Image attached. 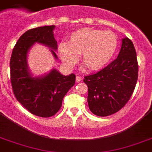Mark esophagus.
<instances>
[{
	"mask_svg": "<svg viewBox=\"0 0 152 152\" xmlns=\"http://www.w3.org/2000/svg\"><path fill=\"white\" fill-rule=\"evenodd\" d=\"M81 80H82V78H81L80 76H76V83H80Z\"/></svg>",
	"mask_w": 152,
	"mask_h": 152,
	"instance_id": "1",
	"label": "esophagus"
}]
</instances>
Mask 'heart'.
Listing matches in <instances>:
<instances>
[{
    "mask_svg": "<svg viewBox=\"0 0 152 152\" xmlns=\"http://www.w3.org/2000/svg\"><path fill=\"white\" fill-rule=\"evenodd\" d=\"M118 46V38L110 30L82 28L72 32L67 43L61 42L58 47L60 58L68 67L78 61V55L89 69L97 71L109 63Z\"/></svg>",
    "mask_w": 152,
    "mask_h": 152,
    "instance_id": "b5f03b06",
    "label": "heart"
}]
</instances>
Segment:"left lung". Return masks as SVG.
I'll list each match as a JSON object with an SVG mask.
<instances>
[{
	"instance_id": "obj_1",
	"label": "left lung",
	"mask_w": 152,
	"mask_h": 152,
	"mask_svg": "<svg viewBox=\"0 0 152 152\" xmlns=\"http://www.w3.org/2000/svg\"><path fill=\"white\" fill-rule=\"evenodd\" d=\"M137 78L136 50L131 40L124 38L117 58L96 73L84 76L91 112L104 117L120 110L130 99Z\"/></svg>"
}]
</instances>
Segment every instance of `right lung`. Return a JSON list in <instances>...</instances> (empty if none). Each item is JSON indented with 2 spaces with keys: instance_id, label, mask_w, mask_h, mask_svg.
Here are the masks:
<instances>
[{
  "instance_id": "right-lung-1",
  "label": "right lung",
  "mask_w": 152,
  "mask_h": 152,
  "mask_svg": "<svg viewBox=\"0 0 152 152\" xmlns=\"http://www.w3.org/2000/svg\"><path fill=\"white\" fill-rule=\"evenodd\" d=\"M54 29L55 26H45L23 33L15 45L10 59L11 83L15 97L30 113L44 118L53 116L58 112L63 97L76 81L75 74L63 76L55 69L41 78H33L28 72L27 52L35 42L54 50L58 48ZM54 50L51 51L57 58Z\"/></svg>"
}]
</instances>
